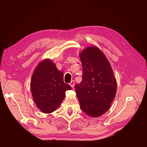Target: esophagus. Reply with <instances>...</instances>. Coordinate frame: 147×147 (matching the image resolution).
I'll return each mask as SVG.
<instances>
[{
  "mask_svg": "<svg viewBox=\"0 0 147 147\" xmlns=\"http://www.w3.org/2000/svg\"><path fill=\"white\" fill-rule=\"evenodd\" d=\"M69 85L72 87V88H74V81H71V82H70V83H69Z\"/></svg>",
  "mask_w": 147,
  "mask_h": 147,
  "instance_id": "34e87169",
  "label": "esophagus"
}]
</instances>
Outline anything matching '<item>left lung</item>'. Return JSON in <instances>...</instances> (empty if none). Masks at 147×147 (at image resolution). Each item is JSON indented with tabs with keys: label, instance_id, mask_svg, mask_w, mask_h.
Masks as SVG:
<instances>
[{
	"label": "left lung",
	"instance_id": "left-lung-1",
	"mask_svg": "<svg viewBox=\"0 0 147 147\" xmlns=\"http://www.w3.org/2000/svg\"><path fill=\"white\" fill-rule=\"evenodd\" d=\"M83 80L74 86L80 108L92 117L105 114L117 91V82L110 62L99 48L87 47L80 53Z\"/></svg>",
	"mask_w": 147,
	"mask_h": 147
}]
</instances>
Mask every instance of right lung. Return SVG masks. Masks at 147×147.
Listing matches in <instances>:
<instances>
[{"instance_id":"1","label":"right lung","mask_w":147,"mask_h":147,"mask_svg":"<svg viewBox=\"0 0 147 147\" xmlns=\"http://www.w3.org/2000/svg\"><path fill=\"white\" fill-rule=\"evenodd\" d=\"M30 88L36 107L45 114L55 111L64 100L65 92L72 89L64 82L63 73L50 59H43L36 65Z\"/></svg>"}]
</instances>
